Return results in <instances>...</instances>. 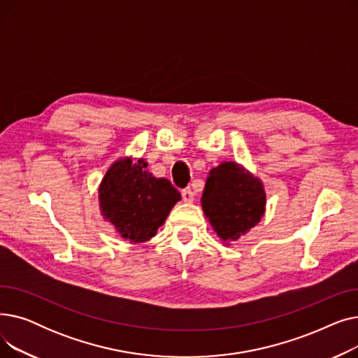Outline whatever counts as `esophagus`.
I'll use <instances>...</instances> for the list:
<instances>
[{
  "mask_svg": "<svg viewBox=\"0 0 358 358\" xmlns=\"http://www.w3.org/2000/svg\"><path fill=\"white\" fill-rule=\"evenodd\" d=\"M181 196H182V200L185 203H192L194 200V192L190 189V187H189V189H184L181 192Z\"/></svg>",
  "mask_w": 358,
  "mask_h": 358,
  "instance_id": "esophagus-1",
  "label": "esophagus"
}]
</instances>
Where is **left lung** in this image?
Wrapping results in <instances>:
<instances>
[{
    "mask_svg": "<svg viewBox=\"0 0 358 358\" xmlns=\"http://www.w3.org/2000/svg\"><path fill=\"white\" fill-rule=\"evenodd\" d=\"M201 209L223 242L236 241L264 215V185L242 165L222 162L206 180Z\"/></svg>",
    "mask_w": 358,
    "mask_h": 358,
    "instance_id": "obj_1",
    "label": "left lung"
}]
</instances>
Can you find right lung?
<instances>
[{
    "label": "right lung",
    "mask_w": 358,
    "mask_h": 358,
    "mask_svg": "<svg viewBox=\"0 0 358 358\" xmlns=\"http://www.w3.org/2000/svg\"><path fill=\"white\" fill-rule=\"evenodd\" d=\"M146 166L143 159H119L107 169L99 189L101 215L134 243L155 236L181 199L171 182L154 177Z\"/></svg>",
    "instance_id": "add662e5"
}]
</instances>
